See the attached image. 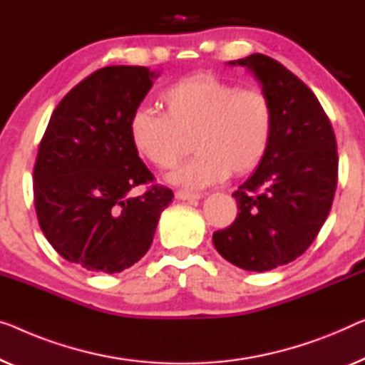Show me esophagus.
Wrapping results in <instances>:
<instances>
[{"instance_id":"1","label":"esophagus","mask_w":365,"mask_h":365,"mask_svg":"<svg viewBox=\"0 0 365 365\" xmlns=\"http://www.w3.org/2000/svg\"><path fill=\"white\" fill-rule=\"evenodd\" d=\"M203 195L201 193H193V192H185V190H178L175 192V198L180 201H193V200H200Z\"/></svg>"}]
</instances>
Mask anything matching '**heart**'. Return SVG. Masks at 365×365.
<instances>
[{
  "instance_id": "b5f03b06",
  "label": "heart",
  "mask_w": 365,
  "mask_h": 365,
  "mask_svg": "<svg viewBox=\"0 0 365 365\" xmlns=\"http://www.w3.org/2000/svg\"><path fill=\"white\" fill-rule=\"evenodd\" d=\"M165 111L143 106L133 113L129 138L134 150L157 168H170L192 149V160L168 180L185 188L247 175L265 160L274 140L275 111L259 88H241L213 73L173 81L160 95Z\"/></svg>"
}]
</instances>
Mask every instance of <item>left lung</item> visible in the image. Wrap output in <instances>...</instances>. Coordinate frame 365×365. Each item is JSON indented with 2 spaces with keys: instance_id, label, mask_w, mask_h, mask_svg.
<instances>
[{
  "instance_id": "obj_1",
  "label": "left lung",
  "mask_w": 365,
  "mask_h": 365,
  "mask_svg": "<svg viewBox=\"0 0 365 365\" xmlns=\"http://www.w3.org/2000/svg\"><path fill=\"white\" fill-rule=\"evenodd\" d=\"M251 70L275 111L265 160L232 197L237 217L216 231L213 244L244 270L265 272L307 251L333 205L338 144L318 98L280 62L262 53L232 61Z\"/></svg>"
}]
</instances>
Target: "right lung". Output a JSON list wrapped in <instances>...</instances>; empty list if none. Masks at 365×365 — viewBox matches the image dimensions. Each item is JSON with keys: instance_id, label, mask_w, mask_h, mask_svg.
<instances>
[{"instance_id": "obj_1", "label": "right lung", "mask_w": 365, "mask_h": 365, "mask_svg": "<svg viewBox=\"0 0 365 365\" xmlns=\"http://www.w3.org/2000/svg\"><path fill=\"white\" fill-rule=\"evenodd\" d=\"M157 77L145 67L111 65L62 98L34 165V205L51 246L68 262L118 274L149 251L173 192L155 178L129 138V121ZM139 184L148 190L128 193Z\"/></svg>"}]
</instances>
